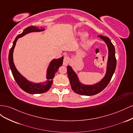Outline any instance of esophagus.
<instances>
[{"instance_id": "1", "label": "esophagus", "mask_w": 133, "mask_h": 133, "mask_svg": "<svg viewBox=\"0 0 133 133\" xmlns=\"http://www.w3.org/2000/svg\"><path fill=\"white\" fill-rule=\"evenodd\" d=\"M69 62H70V58L68 57V56H65V57H64V59L63 60V65L66 66L69 63Z\"/></svg>"}]
</instances>
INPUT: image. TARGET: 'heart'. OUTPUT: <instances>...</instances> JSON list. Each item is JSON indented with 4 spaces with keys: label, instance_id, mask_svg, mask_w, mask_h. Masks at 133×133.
<instances>
[{
    "label": "heart",
    "instance_id": "1",
    "mask_svg": "<svg viewBox=\"0 0 133 133\" xmlns=\"http://www.w3.org/2000/svg\"><path fill=\"white\" fill-rule=\"evenodd\" d=\"M78 35H81L82 32L79 31L78 33ZM89 33H88V32H87V31L84 32V33H83L82 35V38H81L82 41H83V42L87 41V40L88 39V38H89Z\"/></svg>",
    "mask_w": 133,
    "mask_h": 133
}]
</instances>
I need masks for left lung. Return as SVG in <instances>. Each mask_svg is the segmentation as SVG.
I'll return each mask as SVG.
<instances>
[{"mask_svg":"<svg viewBox=\"0 0 133 133\" xmlns=\"http://www.w3.org/2000/svg\"><path fill=\"white\" fill-rule=\"evenodd\" d=\"M100 39L104 41L108 48V59L107 65V70L105 76L98 83L92 85H85L79 81L78 75L72 69L71 66H67V73L69 78L71 89L76 94L80 95L90 96L94 95L104 90L110 82L114 73L116 65L115 48L110 41V39L107 37L99 35Z\"/></svg>","mask_w":133,"mask_h":133,"instance_id":"obj_1","label":"left lung"}]
</instances>
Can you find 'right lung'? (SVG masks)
Segmentation results:
<instances>
[{"label": "right lung", "instance_id": "right-lung-1", "mask_svg": "<svg viewBox=\"0 0 133 133\" xmlns=\"http://www.w3.org/2000/svg\"><path fill=\"white\" fill-rule=\"evenodd\" d=\"M44 30L45 29H44V28L43 29L42 27H37L34 26H30L25 28L21 34H19L16 37L13 42V46L9 51L8 60L9 66L13 77L19 87L22 90L29 94H41L49 90L52 83H53V79L54 77L56 72L58 70L59 67L62 65L63 62V57L59 59H54L52 60L48 67L46 71L47 80H46L45 82L39 83H35L28 81L25 77H24L19 73L16 68L13 62V51L18 38H21L28 33H31V32H39L44 31Z\"/></svg>", "mask_w": 133, "mask_h": 133}]
</instances>
